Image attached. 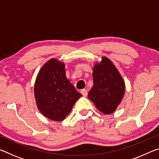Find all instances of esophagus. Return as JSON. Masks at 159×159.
<instances>
[{"label": "esophagus", "instance_id": "1", "mask_svg": "<svg viewBox=\"0 0 159 159\" xmlns=\"http://www.w3.org/2000/svg\"><path fill=\"white\" fill-rule=\"evenodd\" d=\"M80 93H81L83 96H84V97H86L88 95V91H87V90H85V89H83V90H80Z\"/></svg>", "mask_w": 159, "mask_h": 159}]
</instances>
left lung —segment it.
Returning <instances> with one entry per match:
<instances>
[{
	"label": "left lung",
	"mask_w": 159,
	"mask_h": 159,
	"mask_svg": "<svg viewBox=\"0 0 159 159\" xmlns=\"http://www.w3.org/2000/svg\"><path fill=\"white\" fill-rule=\"evenodd\" d=\"M93 86L88 98L105 114L114 112L125 93V83L114 64L102 57L100 64L93 68Z\"/></svg>",
	"instance_id": "1"
}]
</instances>
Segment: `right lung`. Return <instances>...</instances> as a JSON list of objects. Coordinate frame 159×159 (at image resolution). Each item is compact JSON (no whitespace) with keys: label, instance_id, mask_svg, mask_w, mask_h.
<instances>
[{"label":"right lung","instance_id":"right-lung-1","mask_svg":"<svg viewBox=\"0 0 159 159\" xmlns=\"http://www.w3.org/2000/svg\"><path fill=\"white\" fill-rule=\"evenodd\" d=\"M34 93L40 111L55 121L63 120L82 96L66 79L64 64L55 59L47 61L40 70Z\"/></svg>","mask_w":159,"mask_h":159}]
</instances>
